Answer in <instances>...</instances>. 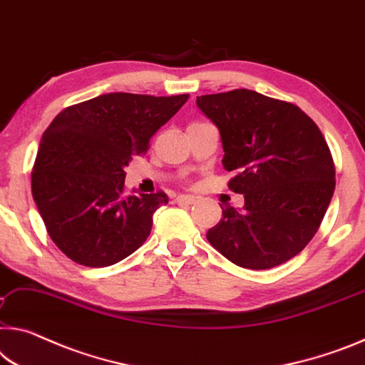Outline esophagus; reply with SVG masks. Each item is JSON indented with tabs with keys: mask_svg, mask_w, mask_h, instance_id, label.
Returning <instances> with one entry per match:
<instances>
[{
	"mask_svg": "<svg viewBox=\"0 0 365 365\" xmlns=\"http://www.w3.org/2000/svg\"><path fill=\"white\" fill-rule=\"evenodd\" d=\"M176 202H178V204H187V205H190V204H194V202H195V197H194V195H184V194H181V195H178V197H176Z\"/></svg>",
	"mask_w": 365,
	"mask_h": 365,
	"instance_id": "34e87169",
	"label": "esophagus"
}]
</instances>
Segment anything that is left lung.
I'll return each mask as SVG.
<instances>
[{
  "instance_id": "1",
  "label": "left lung",
  "mask_w": 365,
  "mask_h": 365,
  "mask_svg": "<svg viewBox=\"0 0 365 365\" xmlns=\"http://www.w3.org/2000/svg\"><path fill=\"white\" fill-rule=\"evenodd\" d=\"M197 108L220 132L228 187L241 210L223 207L210 245L245 269H271L300 253L318 232L334 192V163L310 117L292 103L251 89L205 94Z\"/></svg>"
}]
</instances>
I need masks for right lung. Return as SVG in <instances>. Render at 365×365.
Returning a JSON list of instances; mask_svg holds the SVG:
<instances>
[{"label": "right lung", "mask_w": 365, "mask_h": 365, "mask_svg": "<svg viewBox=\"0 0 365 365\" xmlns=\"http://www.w3.org/2000/svg\"><path fill=\"white\" fill-rule=\"evenodd\" d=\"M189 94L109 93L60 112L43 132L32 197L53 243L88 267L112 266L148 238L168 195L124 194L125 168Z\"/></svg>", "instance_id": "right-lung-1"}]
</instances>
